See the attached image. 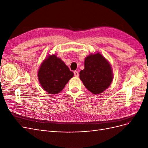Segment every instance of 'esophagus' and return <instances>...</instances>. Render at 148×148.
I'll use <instances>...</instances> for the list:
<instances>
[{
    "mask_svg": "<svg viewBox=\"0 0 148 148\" xmlns=\"http://www.w3.org/2000/svg\"><path fill=\"white\" fill-rule=\"evenodd\" d=\"M74 75H75V77H78V76H79L78 71H74Z\"/></svg>",
    "mask_w": 148,
    "mask_h": 148,
    "instance_id": "obj_1",
    "label": "esophagus"
}]
</instances>
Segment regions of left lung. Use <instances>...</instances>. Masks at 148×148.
<instances>
[{
    "instance_id": "left-lung-1",
    "label": "left lung",
    "mask_w": 148,
    "mask_h": 148,
    "mask_svg": "<svg viewBox=\"0 0 148 148\" xmlns=\"http://www.w3.org/2000/svg\"><path fill=\"white\" fill-rule=\"evenodd\" d=\"M79 78L89 91L98 95L108 88L112 82V69L101 53H92L85 58L84 69L80 71Z\"/></svg>"
}]
</instances>
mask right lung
<instances>
[{
  "mask_svg": "<svg viewBox=\"0 0 148 148\" xmlns=\"http://www.w3.org/2000/svg\"><path fill=\"white\" fill-rule=\"evenodd\" d=\"M73 75L72 71L56 54L48 55L38 71L40 84L44 90L51 95H56L63 90Z\"/></svg>",
  "mask_w": 148,
  "mask_h": 148,
  "instance_id": "add662e5",
  "label": "right lung"
}]
</instances>
